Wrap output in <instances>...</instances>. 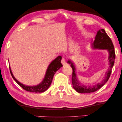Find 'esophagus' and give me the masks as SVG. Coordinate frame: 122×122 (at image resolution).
<instances>
[{
    "mask_svg": "<svg viewBox=\"0 0 122 122\" xmlns=\"http://www.w3.org/2000/svg\"><path fill=\"white\" fill-rule=\"evenodd\" d=\"M61 62V64H62V65H63V66H65V65H67V62H66V60H65V58L64 57L62 58Z\"/></svg>",
    "mask_w": 122,
    "mask_h": 122,
    "instance_id": "34e87169",
    "label": "esophagus"
}]
</instances>
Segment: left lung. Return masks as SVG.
Masks as SVG:
<instances>
[{"mask_svg":"<svg viewBox=\"0 0 122 122\" xmlns=\"http://www.w3.org/2000/svg\"><path fill=\"white\" fill-rule=\"evenodd\" d=\"M92 46L95 49H106L109 53L108 60L109 62V68L105 74L104 79L101 83H99L96 84L93 86H83L80 83L77 78L76 74L75 73V67L73 62L70 60L68 61V63L71 64V67L72 68V81L74 88L79 93H93L98 91L102 86H103L107 81L110 74L112 73V68L114 63V60L116 58L115 51H114V46L112 42V40L107 35L104 29H100L98 31L97 34L96 36L95 40L93 43L92 44Z\"/></svg>","mask_w":122,"mask_h":122,"instance_id":"1","label":"left lung"}]
</instances>
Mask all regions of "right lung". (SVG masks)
<instances>
[{
	"mask_svg": "<svg viewBox=\"0 0 122 122\" xmlns=\"http://www.w3.org/2000/svg\"><path fill=\"white\" fill-rule=\"evenodd\" d=\"M61 56H58L51 62L47 68L45 77H44L42 82L37 85V86H27L22 84L15 78L10 67V71L13 78L22 88H23L25 91L30 92H34V93H43V92L46 91L49 88L51 82H52L54 74L62 66V64H61Z\"/></svg>",
	"mask_w": 122,
	"mask_h": 122,
	"instance_id": "obj_1",
	"label": "right lung"
}]
</instances>
